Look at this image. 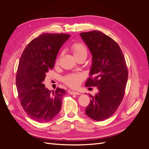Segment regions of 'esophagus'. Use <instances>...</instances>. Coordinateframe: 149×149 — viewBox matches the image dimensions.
<instances>
[{
	"label": "esophagus",
	"instance_id": "obj_1",
	"mask_svg": "<svg viewBox=\"0 0 149 149\" xmlns=\"http://www.w3.org/2000/svg\"><path fill=\"white\" fill-rule=\"evenodd\" d=\"M69 93L71 94H74V95H79L81 94L79 93L76 92V91H69Z\"/></svg>",
	"mask_w": 149,
	"mask_h": 149
}]
</instances>
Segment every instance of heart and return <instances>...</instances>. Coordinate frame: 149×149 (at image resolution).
<instances>
[{"label":"heart","mask_w":149,"mask_h":149,"mask_svg":"<svg viewBox=\"0 0 149 149\" xmlns=\"http://www.w3.org/2000/svg\"><path fill=\"white\" fill-rule=\"evenodd\" d=\"M71 49L76 58H78L79 57L84 55L87 56V48L82 43L76 42L73 43L71 46ZM59 59L60 58H58L56 60V65H58L59 63ZM84 78V76L81 73H73L65 76L63 80V82L69 87L75 88L81 84Z\"/></svg>","instance_id":"heart-1"}]
</instances>
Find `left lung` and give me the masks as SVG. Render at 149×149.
I'll return each mask as SVG.
<instances>
[{"mask_svg": "<svg viewBox=\"0 0 149 149\" xmlns=\"http://www.w3.org/2000/svg\"><path fill=\"white\" fill-rule=\"evenodd\" d=\"M93 56L90 77L85 86H97L86 114L97 121L109 118L123 100L128 78L126 62L119 45L100 31L80 33Z\"/></svg>", "mask_w": 149, "mask_h": 149, "instance_id": "1", "label": "left lung"}]
</instances>
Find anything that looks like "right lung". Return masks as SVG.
Segmentation results:
<instances>
[{"mask_svg":"<svg viewBox=\"0 0 149 149\" xmlns=\"http://www.w3.org/2000/svg\"><path fill=\"white\" fill-rule=\"evenodd\" d=\"M70 35L42 33L27 45L22 53L16 75L20 104L27 116L38 123H47L58 114L66 93L57 88L52 93L43 84L53 68L58 53Z\"/></svg>","mask_w":149,"mask_h":149,"instance_id":"1","label":"right lung"}]
</instances>
